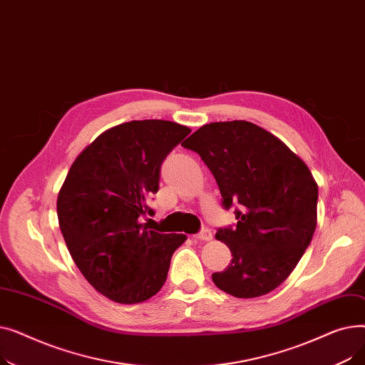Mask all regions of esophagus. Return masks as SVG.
Segmentation results:
<instances>
[{
	"label": "esophagus",
	"mask_w": 365,
	"mask_h": 365,
	"mask_svg": "<svg viewBox=\"0 0 365 365\" xmlns=\"http://www.w3.org/2000/svg\"><path fill=\"white\" fill-rule=\"evenodd\" d=\"M195 238L200 240V241H210V240L213 238V234H212V231H210L208 227H202L201 231L195 235Z\"/></svg>",
	"instance_id": "obj_1"
}]
</instances>
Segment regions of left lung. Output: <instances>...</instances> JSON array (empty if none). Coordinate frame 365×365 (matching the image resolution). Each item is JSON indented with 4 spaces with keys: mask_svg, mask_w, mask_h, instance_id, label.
Returning a JSON list of instances; mask_svg holds the SVG:
<instances>
[{
    "mask_svg": "<svg viewBox=\"0 0 365 365\" xmlns=\"http://www.w3.org/2000/svg\"><path fill=\"white\" fill-rule=\"evenodd\" d=\"M213 173L225 210L235 207V226L216 238L232 263L212 275L216 287L240 299L267 294L289 277L317 227L318 185L294 152L248 121L210 123L187 138Z\"/></svg>",
    "mask_w": 365,
    "mask_h": 365,
    "instance_id": "1",
    "label": "left lung"
}]
</instances>
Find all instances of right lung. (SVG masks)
Masks as SVG:
<instances>
[{
    "label": "right lung",
    "instance_id": "add662e5",
    "mask_svg": "<svg viewBox=\"0 0 365 365\" xmlns=\"http://www.w3.org/2000/svg\"><path fill=\"white\" fill-rule=\"evenodd\" d=\"M190 130L164 120L130 121L102 133L76 158L57 197L68 250L86 279L108 299L133 304L157 294L182 234L142 223L153 210L161 165Z\"/></svg>",
    "mask_w": 365,
    "mask_h": 365
}]
</instances>
